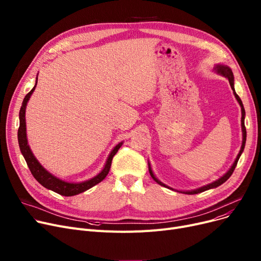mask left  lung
<instances>
[{"label": "left lung", "instance_id": "left-lung-1", "mask_svg": "<svg viewBox=\"0 0 261 261\" xmlns=\"http://www.w3.org/2000/svg\"><path fill=\"white\" fill-rule=\"evenodd\" d=\"M214 70H215V72H216V73L220 74V75H222V76H224L225 78H227V79H228V81H229V85H230V88H231L232 92H234L235 97H236L237 101L239 102V105H240V107H241V115H242V116H241L242 145H241V149H240V151H239V153H238V155H237V158H236V160H235L234 164H232L231 167L229 168V170H228V171H227L223 176H221L220 179L216 180L215 182H213V183H211V184H207V185H205V186H202V187H200V188H197V189H194V190H188V191H180V193H183V194H186V195H196V194L202 193V191L208 190V189H211V188H216V187H218V186H220L221 184H223L225 181H227V180L229 179V176L232 174V172H234V170H235V168H236V166H237L238 160H239V158H240L241 153L243 152L244 146H245V141H246V130H245V126H244V116H245V111H244L243 103H242V101H241L240 97H239V96L237 95V93L235 92V88H234V75H232L231 70H230V68H229L227 65H223V64H216V65H215V67H214ZM149 172H150V175L152 176V179H153L158 184H160V185H162V186H164V187L170 188L169 186H167V185H165V184H163L161 181H159V180L156 179L155 175L153 174V172H152V170H151V167H150V164H149ZM170 189H172V188H170ZM172 190H173V189H172ZM177 191H179V190H177Z\"/></svg>", "mask_w": 261, "mask_h": 261}]
</instances>
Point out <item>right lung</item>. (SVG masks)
Listing matches in <instances>:
<instances>
[{
	"label": "right lung",
	"mask_w": 261,
	"mask_h": 261,
	"mask_svg": "<svg viewBox=\"0 0 261 261\" xmlns=\"http://www.w3.org/2000/svg\"><path fill=\"white\" fill-rule=\"evenodd\" d=\"M37 81H38V77L36 78V85L35 87L31 90V92L25 96V98L23 99L21 109H20V113H19V118H20V127L18 130V142H19V146H20V150L21 152L27 163V166H29L32 174L34 175L35 179L42 185L43 187L50 189L55 193H57L61 196H65V197H72V196H76L78 194L84 193V191L90 189L91 187L95 186L96 184L100 183L105 177L107 176V174L110 171V167H111V163H112V159L113 156L116 154V152L118 151V149L121 147L122 142L119 143L118 145H116L114 147V149L111 151V153L109 154V158L106 162V165L103 167V169L97 174L95 175L92 179L85 181V182H80V183H70V182H65L63 180L58 179L57 176L53 175L50 172H48L41 164L38 162V160L35 158V155L33 154L32 150L30 148L29 143H27V136H26V121H25V111H26V105L29 102L32 94L34 93L36 86H37Z\"/></svg>",
	"instance_id": "obj_1"
}]
</instances>
